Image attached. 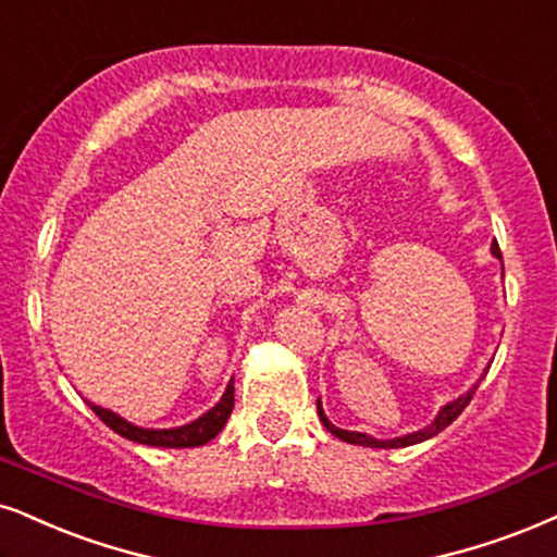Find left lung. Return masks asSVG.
Instances as JSON below:
<instances>
[{"mask_svg":"<svg viewBox=\"0 0 557 557\" xmlns=\"http://www.w3.org/2000/svg\"><path fill=\"white\" fill-rule=\"evenodd\" d=\"M491 252H493V256H496V258L500 260L498 243H493V245H491ZM500 271H504V263H500ZM485 372H488V369H485ZM485 372H483V376H485ZM483 376H480V380H483ZM480 380H478L475 384H472V387L468 389V393H465V395H459L457 400L446 403L444 408L438 410V413H436L434 421H431L429 425H423V429L413 431V434H403V436H395V438H374V436H369V434H361V431H346V429H338V425H333L331 421H327V416H325V410H322V403H320V400H318V416H320L322 425H325V429L331 431L333 436H338L341 442H348V444H359V446H372V449H400V446L421 444V442H425V438L436 436L438 431H444L446 425H449L451 421H455V418H457L459 413H462L465 408H468V403L472 400V395H475V389H478Z\"/></svg>","mask_w":557,"mask_h":557,"instance_id":"1","label":"left lung"}]
</instances>
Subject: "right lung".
Listing matches in <instances>:
<instances>
[{"label":"right lung","instance_id":"obj_1","mask_svg":"<svg viewBox=\"0 0 557 557\" xmlns=\"http://www.w3.org/2000/svg\"><path fill=\"white\" fill-rule=\"evenodd\" d=\"M87 405L95 410V416H98L108 429H113L115 434L128 438V442L147 444V446H164V449H188V446L209 444L211 438L224 429L226 418H230L232 408H235V380H230V384H226L222 400H219L214 408L206 410V413L198 416L196 421L175 425V429H141V425H134L132 421H126V418L113 413V410L100 408V405L95 403H87Z\"/></svg>","mask_w":557,"mask_h":557}]
</instances>
